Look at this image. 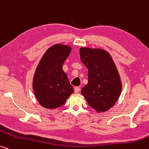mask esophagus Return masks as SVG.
Returning a JSON list of instances; mask_svg holds the SVG:
<instances>
[{
	"label": "esophagus",
	"instance_id": "34e87169",
	"mask_svg": "<svg viewBox=\"0 0 149 149\" xmlns=\"http://www.w3.org/2000/svg\"><path fill=\"white\" fill-rule=\"evenodd\" d=\"M80 92V88L79 87H75L74 88V92L75 93H78Z\"/></svg>",
	"mask_w": 149,
	"mask_h": 149
}]
</instances>
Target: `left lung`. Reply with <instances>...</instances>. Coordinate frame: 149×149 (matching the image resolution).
Masks as SVG:
<instances>
[{"instance_id": "1", "label": "left lung", "mask_w": 149, "mask_h": 149, "mask_svg": "<svg viewBox=\"0 0 149 149\" xmlns=\"http://www.w3.org/2000/svg\"><path fill=\"white\" fill-rule=\"evenodd\" d=\"M80 58L88 70V84L81 94L98 112L106 111L117 101L122 84L117 68L107 51L81 47Z\"/></svg>"}]
</instances>
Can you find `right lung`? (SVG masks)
Listing matches in <instances>:
<instances>
[{
  "label": "right lung",
  "mask_w": 149,
  "mask_h": 149,
  "mask_svg": "<svg viewBox=\"0 0 149 149\" xmlns=\"http://www.w3.org/2000/svg\"><path fill=\"white\" fill-rule=\"evenodd\" d=\"M70 46L57 44L44 53L35 72L33 88L40 105L48 109L62 106L73 93L62 67L70 55Z\"/></svg>",
  "instance_id": "1"
}]
</instances>
